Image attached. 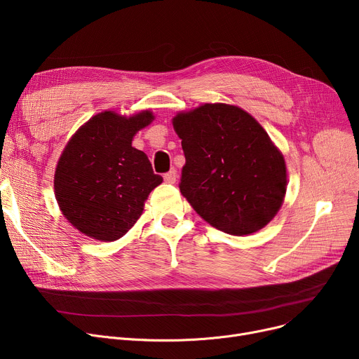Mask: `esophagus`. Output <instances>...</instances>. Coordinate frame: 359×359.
Segmentation results:
<instances>
[{
    "mask_svg": "<svg viewBox=\"0 0 359 359\" xmlns=\"http://www.w3.org/2000/svg\"><path fill=\"white\" fill-rule=\"evenodd\" d=\"M164 182L165 183H176V179H177V172H176V170L175 168H172V170H170V172L168 173H165L164 176Z\"/></svg>",
    "mask_w": 359,
    "mask_h": 359,
    "instance_id": "1",
    "label": "esophagus"
}]
</instances>
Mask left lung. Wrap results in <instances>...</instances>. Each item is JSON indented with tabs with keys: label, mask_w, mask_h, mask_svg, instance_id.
Returning <instances> with one entry per match:
<instances>
[{
	"label": "left lung",
	"mask_w": 359,
	"mask_h": 359,
	"mask_svg": "<svg viewBox=\"0 0 359 359\" xmlns=\"http://www.w3.org/2000/svg\"><path fill=\"white\" fill-rule=\"evenodd\" d=\"M173 128L186 157L180 192L206 222L248 236L273 219L287 192V164L250 113L205 103L179 111Z\"/></svg>",
	"instance_id": "obj_1"
}]
</instances>
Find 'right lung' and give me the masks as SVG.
I'll list each match as a JSON object with an SVG mask.
<instances>
[{
	"instance_id": "1",
	"label": "right lung",
	"mask_w": 359,
	"mask_h": 359,
	"mask_svg": "<svg viewBox=\"0 0 359 359\" xmlns=\"http://www.w3.org/2000/svg\"><path fill=\"white\" fill-rule=\"evenodd\" d=\"M154 121L142 110L129 118L104 110L90 118L67 142L55 168L53 189L62 215L84 236L115 241L144 212L154 175L144 151L132 140Z\"/></svg>"
}]
</instances>
